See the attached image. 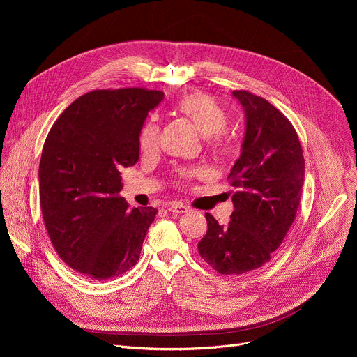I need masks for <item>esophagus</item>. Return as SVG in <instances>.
<instances>
[{"label":"esophagus","mask_w":357,"mask_h":357,"mask_svg":"<svg viewBox=\"0 0 357 357\" xmlns=\"http://www.w3.org/2000/svg\"><path fill=\"white\" fill-rule=\"evenodd\" d=\"M168 211L172 213H186L189 211V208L182 205V203L174 202V203H171V205H168Z\"/></svg>","instance_id":"esophagus-1"}]
</instances>
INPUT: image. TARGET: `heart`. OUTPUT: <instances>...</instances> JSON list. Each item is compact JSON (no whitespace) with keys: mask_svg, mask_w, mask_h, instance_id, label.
<instances>
[{"mask_svg":"<svg viewBox=\"0 0 357 357\" xmlns=\"http://www.w3.org/2000/svg\"><path fill=\"white\" fill-rule=\"evenodd\" d=\"M175 110L182 117L188 119L195 128L206 137V142L216 151H227L231 146V138L226 132L230 123L227 110L208 93L193 91L185 94L175 103ZM160 128L154 119H149L141 128L138 144L142 152H152L158 144ZM195 171H182L178 175L179 181H188Z\"/></svg>","mask_w":357,"mask_h":357,"instance_id":"b5f03b06","label":"heart"}]
</instances>
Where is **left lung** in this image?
Segmentation results:
<instances>
[{
	"instance_id": "obj_1",
	"label": "left lung",
	"mask_w": 357,
	"mask_h": 357,
	"mask_svg": "<svg viewBox=\"0 0 357 357\" xmlns=\"http://www.w3.org/2000/svg\"><path fill=\"white\" fill-rule=\"evenodd\" d=\"M245 113L241 155L229 174L234 211L227 226L206 213L200 257L225 275L257 270L285 238L301 202L305 161L291 121L271 103L234 90Z\"/></svg>"
}]
</instances>
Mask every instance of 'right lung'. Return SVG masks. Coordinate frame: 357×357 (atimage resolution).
I'll use <instances>...</instances> for the list:
<instances>
[{
	"label": "right lung",
	"mask_w": 357,
	"mask_h": 357,
	"mask_svg": "<svg viewBox=\"0 0 357 357\" xmlns=\"http://www.w3.org/2000/svg\"><path fill=\"white\" fill-rule=\"evenodd\" d=\"M164 93L144 87L93 90L50 128L39 164V202L58 256L91 280L134 267L154 208L128 209L120 169L139 157L142 124Z\"/></svg>",
	"instance_id": "right-lung-1"
}]
</instances>
